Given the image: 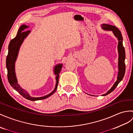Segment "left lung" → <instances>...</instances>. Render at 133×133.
<instances>
[{"label":"left lung","mask_w":133,"mask_h":133,"mask_svg":"<svg viewBox=\"0 0 133 133\" xmlns=\"http://www.w3.org/2000/svg\"><path fill=\"white\" fill-rule=\"evenodd\" d=\"M102 29L106 30H112L113 34L116 37L118 40V76H117V79L116 82L114 83L112 87L108 91L106 94H103L102 96H106L109 94L112 91L115 90V89L117 87V86L121 82L123 76H124L125 73V48L123 46V38L121 35V33L120 30L117 28V27L113 25H111L109 24H103L101 25Z\"/></svg>","instance_id":"8db88e82"}]
</instances>
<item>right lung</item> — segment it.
I'll use <instances>...</instances> for the list:
<instances>
[{"instance_id": "1", "label": "right lung", "mask_w": 133, "mask_h": 133, "mask_svg": "<svg viewBox=\"0 0 133 133\" xmlns=\"http://www.w3.org/2000/svg\"><path fill=\"white\" fill-rule=\"evenodd\" d=\"M28 26H29L25 25H22L19 28V29H18L16 36L14 38L12 39L10 41V44H9L8 52L7 58H6V67H7L8 72V80L10 85L21 96H23L24 98H25L29 100L34 101L36 100L45 99V98L50 96H51L56 91L58 84V82H59V73L61 72L62 67V64H58L54 67V72L55 75H56V76H55L56 84H55V87L54 90L51 93L47 95L39 97H33L30 96V95L28 94V92L25 91L24 89H23L18 85L16 76V74H15V62H16V60L17 59L18 51H19L21 44L23 42L24 39L28 35H29V33L30 32V30L24 31L25 29L27 28Z\"/></svg>"}]
</instances>
